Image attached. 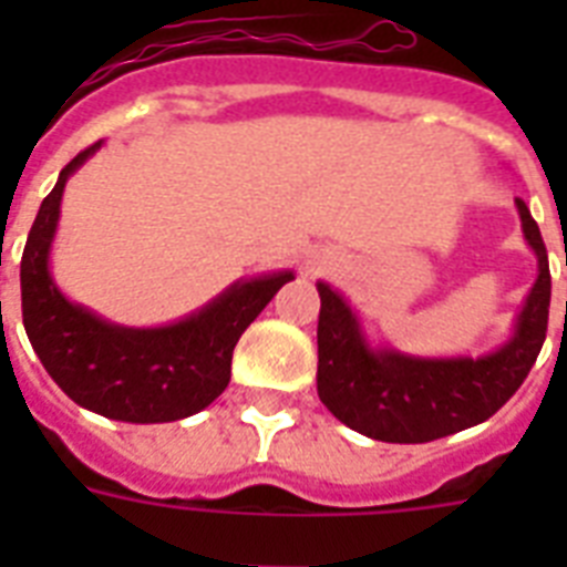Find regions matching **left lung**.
<instances>
[{
  "mask_svg": "<svg viewBox=\"0 0 567 567\" xmlns=\"http://www.w3.org/2000/svg\"><path fill=\"white\" fill-rule=\"evenodd\" d=\"M538 276L509 338L483 355H414L377 347L341 291L318 282V396L338 421L388 444H423L488 421L527 379L547 336L550 267L527 203L515 199Z\"/></svg>",
  "mask_w": 567,
  "mask_h": 567,
  "instance_id": "obj_1",
  "label": "left lung"
}]
</instances>
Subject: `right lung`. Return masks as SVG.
<instances>
[{"mask_svg":"<svg viewBox=\"0 0 567 567\" xmlns=\"http://www.w3.org/2000/svg\"><path fill=\"white\" fill-rule=\"evenodd\" d=\"M100 146L75 155L40 203L20 261L22 327L49 377L87 412L126 423L182 421L226 391L238 338L293 270L238 279L164 327H123L73 302L58 288L49 256L66 182Z\"/></svg>","mask_w":567,"mask_h":567,"instance_id":"add662e5","label":"right lung"}]
</instances>
